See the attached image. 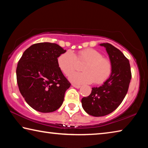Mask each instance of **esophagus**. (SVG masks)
I'll return each instance as SVG.
<instances>
[{
    "instance_id": "obj_1",
    "label": "esophagus",
    "mask_w": 148,
    "mask_h": 148,
    "mask_svg": "<svg viewBox=\"0 0 148 148\" xmlns=\"http://www.w3.org/2000/svg\"><path fill=\"white\" fill-rule=\"evenodd\" d=\"M72 86H73L74 87H76V88H77V89H79L80 87H81V86H79V85H76V84H72Z\"/></svg>"
}]
</instances>
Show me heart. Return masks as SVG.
Listing matches in <instances>:
<instances>
[{"instance_id":"b5f03b06","label":"heart","mask_w":148,"mask_h":148,"mask_svg":"<svg viewBox=\"0 0 148 148\" xmlns=\"http://www.w3.org/2000/svg\"><path fill=\"white\" fill-rule=\"evenodd\" d=\"M77 61L85 62L82 70L84 72L74 73L70 80L75 84H102L111 76L112 64L96 49L86 48L77 51L76 56L71 50L60 55L57 59L59 68L65 76H69L77 68Z\"/></svg>"}]
</instances>
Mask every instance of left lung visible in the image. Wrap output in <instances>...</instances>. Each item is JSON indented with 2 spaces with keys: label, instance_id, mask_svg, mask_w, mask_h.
I'll return each mask as SVG.
<instances>
[{
  "label": "left lung",
  "instance_id": "left-lung-1",
  "mask_svg": "<svg viewBox=\"0 0 148 148\" xmlns=\"http://www.w3.org/2000/svg\"><path fill=\"white\" fill-rule=\"evenodd\" d=\"M106 47L112 64L111 76L102 86L92 87L88 97L82 99V107L87 114L104 116L118 107L126 96L132 74L129 59L116 47L108 43L100 44Z\"/></svg>",
  "mask_w": 148,
  "mask_h": 148
}]
</instances>
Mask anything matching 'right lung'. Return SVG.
Returning a JSON list of instances; mask_svg holds the SVG:
<instances>
[{
    "label": "right lung",
    "instance_id": "add662e5",
    "mask_svg": "<svg viewBox=\"0 0 148 148\" xmlns=\"http://www.w3.org/2000/svg\"><path fill=\"white\" fill-rule=\"evenodd\" d=\"M66 51L58 44L42 42L32 45L23 53L16 69L19 91L30 106L49 113L59 109L71 83L57 64Z\"/></svg>",
    "mask_w": 148,
    "mask_h": 148
}]
</instances>
